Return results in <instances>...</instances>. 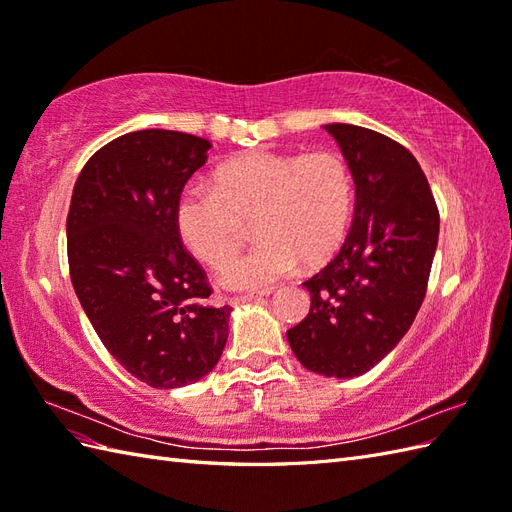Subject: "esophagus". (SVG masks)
Segmentation results:
<instances>
[{"label":"esophagus","instance_id":"34e87169","mask_svg":"<svg viewBox=\"0 0 512 512\" xmlns=\"http://www.w3.org/2000/svg\"><path fill=\"white\" fill-rule=\"evenodd\" d=\"M264 294H270V290H266V292H251V294H242V296H233V299L229 301L231 305H237V303H248V301H257V299H261V296Z\"/></svg>","mask_w":512,"mask_h":512}]
</instances>
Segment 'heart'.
Returning a JSON list of instances; mask_svg holds the SVG:
<instances>
[{"label": "heart", "instance_id": "heart-1", "mask_svg": "<svg viewBox=\"0 0 512 512\" xmlns=\"http://www.w3.org/2000/svg\"><path fill=\"white\" fill-rule=\"evenodd\" d=\"M355 178L336 150H253L222 163L213 187L189 185L176 200L174 220L187 251L213 270L227 266L256 220L260 244L224 270L233 290H266L296 268L323 266L353 224Z\"/></svg>", "mask_w": 512, "mask_h": 512}]
</instances>
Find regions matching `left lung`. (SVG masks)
I'll return each mask as SVG.
<instances>
[{
  "instance_id": "1",
  "label": "left lung",
  "mask_w": 512,
  "mask_h": 512,
  "mask_svg": "<svg viewBox=\"0 0 512 512\" xmlns=\"http://www.w3.org/2000/svg\"><path fill=\"white\" fill-rule=\"evenodd\" d=\"M355 178L342 248L303 285L312 307L288 342L307 371L358 377L406 336L427 292L441 216L414 154L377 130L327 124Z\"/></svg>"
}]
</instances>
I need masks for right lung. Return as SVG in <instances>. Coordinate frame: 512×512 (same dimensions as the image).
<instances>
[{
    "label": "right lung",
    "mask_w": 512,
    "mask_h": 512,
    "mask_svg": "<svg viewBox=\"0 0 512 512\" xmlns=\"http://www.w3.org/2000/svg\"><path fill=\"white\" fill-rule=\"evenodd\" d=\"M209 148L176 130L126 133L85 163L69 202V277L82 310L113 358L152 388L198 382L229 336L231 307L207 303V272L174 220Z\"/></svg>",
    "instance_id": "obj_1"
}]
</instances>
